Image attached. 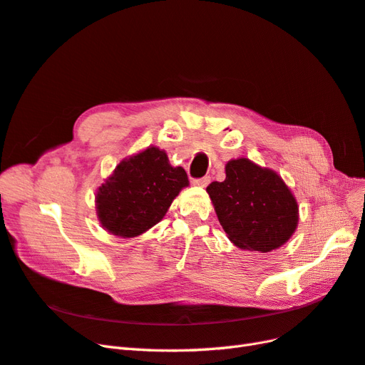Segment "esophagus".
<instances>
[{
	"label": "esophagus",
	"instance_id": "obj_1",
	"mask_svg": "<svg viewBox=\"0 0 365 365\" xmlns=\"http://www.w3.org/2000/svg\"><path fill=\"white\" fill-rule=\"evenodd\" d=\"M209 182H210L209 176H204V178H200V180H193V185H198V187H205Z\"/></svg>",
	"mask_w": 365,
	"mask_h": 365
}]
</instances>
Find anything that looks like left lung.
Listing matches in <instances>:
<instances>
[{
    "instance_id": "8db88e82",
    "label": "left lung",
    "mask_w": 365,
    "mask_h": 365,
    "mask_svg": "<svg viewBox=\"0 0 365 365\" xmlns=\"http://www.w3.org/2000/svg\"><path fill=\"white\" fill-rule=\"evenodd\" d=\"M227 238L242 250L269 253L298 227L299 207L281 176L249 158L225 164V180L207 187Z\"/></svg>"
}]
</instances>
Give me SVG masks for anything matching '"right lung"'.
<instances>
[{
	"mask_svg": "<svg viewBox=\"0 0 365 365\" xmlns=\"http://www.w3.org/2000/svg\"><path fill=\"white\" fill-rule=\"evenodd\" d=\"M189 178L173 167L165 150L149 145L115 167L96 189L95 207L103 229L135 238L158 224Z\"/></svg>",
	"mask_w": 365,
	"mask_h": 365,
	"instance_id": "1",
	"label": "right lung"
}]
</instances>
